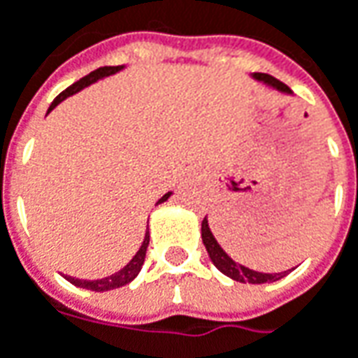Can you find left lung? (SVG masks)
<instances>
[{
	"label": "left lung",
	"instance_id": "left-lung-1",
	"mask_svg": "<svg viewBox=\"0 0 358 358\" xmlns=\"http://www.w3.org/2000/svg\"><path fill=\"white\" fill-rule=\"evenodd\" d=\"M252 80L262 82V84H266V86L272 87V90H276V92H280V94H287V96L292 94V90H290L287 84L278 82L276 78H272L268 73H258L257 71V73H252ZM202 242H204V246H206V252H208L210 260L214 262V266L222 272V274H226L228 278L236 280V282H244V285H246V282H250V285H264V282H276V280H280L282 276H287V271L258 272L252 271V268H248V266H242L236 260H232V258L224 252V248L218 244V241L214 238V234H212V230H210L208 226V218L202 220ZM290 271H292V268H290Z\"/></svg>",
	"mask_w": 358,
	"mask_h": 358
}]
</instances>
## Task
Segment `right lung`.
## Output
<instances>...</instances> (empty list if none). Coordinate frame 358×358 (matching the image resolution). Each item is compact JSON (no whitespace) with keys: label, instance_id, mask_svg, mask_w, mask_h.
Listing matches in <instances>:
<instances>
[{"label":"right lung","instance_id":"obj_1","mask_svg":"<svg viewBox=\"0 0 358 358\" xmlns=\"http://www.w3.org/2000/svg\"><path fill=\"white\" fill-rule=\"evenodd\" d=\"M120 70H124V66H106V68H98L96 71H92V73L84 76V78H82V80H78L76 84H71L70 87H66V90H64V92H62V94L52 101V106H50L48 114L54 110L59 101H64L66 98H70V96H73V94H78V92H80V90H84V87L96 84L98 80H103V78H108V76H112V73H117ZM170 196H172V192L164 194L156 204H162V202H166ZM148 244H150V232L146 230V234H144V242H142V246L138 248V252L134 255L132 260H130L124 268H120V271L114 272V274H110V276H106V278H98V280H80V278H76V276H66V278L70 280L73 287L87 288V290H94V292H106V290H114V288L124 287V285L132 282L134 278L138 276V272L142 271V264H144V260H146Z\"/></svg>","mask_w":358,"mask_h":358}]
</instances>
